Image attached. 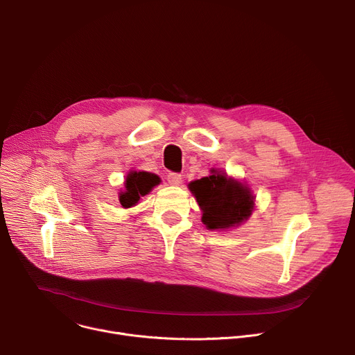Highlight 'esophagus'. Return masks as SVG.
<instances>
[{"label":"esophagus","instance_id":"34e87169","mask_svg":"<svg viewBox=\"0 0 355 355\" xmlns=\"http://www.w3.org/2000/svg\"><path fill=\"white\" fill-rule=\"evenodd\" d=\"M167 181H168L170 185L177 187V185H180L182 182V175L181 174H175V173H170L167 175Z\"/></svg>","mask_w":355,"mask_h":355}]
</instances>
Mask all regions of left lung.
<instances>
[{
	"instance_id": "8db88e82",
	"label": "left lung",
	"mask_w": 355,
	"mask_h": 355,
	"mask_svg": "<svg viewBox=\"0 0 355 355\" xmlns=\"http://www.w3.org/2000/svg\"><path fill=\"white\" fill-rule=\"evenodd\" d=\"M202 211V223L209 230H227L244 223L254 211L251 188L223 170L211 168V175L188 184Z\"/></svg>"
}]
</instances>
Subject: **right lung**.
Listing matches in <instances>:
<instances>
[{
    "instance_id": "add662e5",
    "label": "right lung",
    "mask_w": 355,
    "mask_h": 355,
    "mask_svg": "<svg viewBox=\"0 0 355 355\" xmlns=\"http://www.w3.org/2000/svg\"><path fill=\"white\" fill-rule=\"evenodd\" d=\"M160 182H162L160 177L153 173L130 170L126 174V178L123 182L125 188L121 189L119 192V202L122 208L126 209V208L136 207L139 204L140 198L150 193V191Z\"/></svg>"
}]
</instances>
